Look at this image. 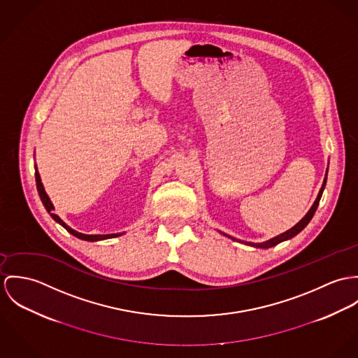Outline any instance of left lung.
<instances>
[{
	"mask_svg": "<svg viewBox=\"0 0 358 358\" xmlns=\"http://www.w3.org/2000/svg\"><path fill=\"white\" fill-rule=\"evenodd\" d=\"M325 182H327V176H325V178H324V184H322V187H321V189H320V192H318L317 199H316V201L313 203L312 208L309 210V213H308L294 228H291L289 231H287V232L278 235L276 238H271V240H268V241H265V243H248V244H250V245H254V247H257V248H269V247H273V245H276V244L284 241V240H288V238H294L295 235H298V234L310 222V220L313 218V215H315V213H316V210H317L318 203H320V199H321V195H322ZM229 238H231V236H229Z\"/></svg>",
	"mask_w": 358,
	"mask_h": 358,
	"instance_id": "8db88e82",
	"label": "left lung"
}]
</instances>
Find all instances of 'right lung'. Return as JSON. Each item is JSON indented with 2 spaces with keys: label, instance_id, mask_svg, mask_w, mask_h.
Here are the masks:
<instances>
[{
  "label": "right lung",
  "instance_id": "1",
  "mask_svg": "<svg viewBox=\"0 0 358 358\" xmlns=\"http://www.w3.org/2000/svg\"><path fill=\"white\" fill-rule=\"evenodd\" d=\"M36 182H37V189H38V194H40L41 200H42V203H43V206H45V208H46V211L50 214V217L56 221V222H59L67 232H70L71 235H74L76 238H82V240H87V241H97V240H104V238H117V236H120L118 234H111V235H83V234H80V232H77V231H74V229H71L67 224H64L56 214H53L52 211L55 210L53 208V204H52V201L49 200L48 198V195H46V192H45V189H43V185H42V182H41L40 174H38V171H37V169H36Z\"/></svg>",
  "mask_w": 358,
  "mask_h": 358
}]
</instances>
